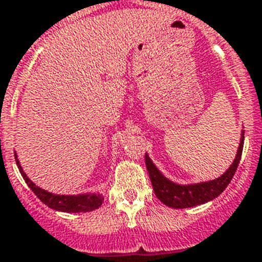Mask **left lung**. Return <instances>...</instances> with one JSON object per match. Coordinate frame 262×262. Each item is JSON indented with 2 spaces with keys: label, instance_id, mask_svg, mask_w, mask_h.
<instances>
[{
  "label": "left lung",
  "instance_id": "left-lung-1",
  "mask_svg": "<svg viewBox=\"0 0 262 262\" xmlns=\"http://www.w3.org/2000/svg\"><path fill=\"white\" fill-rule=\"evenodd\" d=\"M243 145H244V134L240 138L239 150H237L234 163L231 164L230 168L221 178L207 181V183L192 184V185H178V184L167 180L158 171L157 167L152 164L150 158L146 155V168H147L155 194L164 205L173 207V209H185V207L197 206V205H202L207 201H211L227 188L231 179L234 178L237 166H239L240 158H242Z\"/></svg>",
  "mask_w": 262,
  "mask_h": 262
}]
</instances>
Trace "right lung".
Instances as JSON below:
<instances>
[{"mask_svg":"<svg viewBox=\"0 0 262 262\" xmlns=\"http://www.w3.org/2000/svg\"><path fill=\"white\" fill-rule=\"evenodd\" d=\"M16 166L19 168L20 173H22L23 179L26 183L28 184V187L31 188L32 192L41 200V202L47 205V206L55 209V210L67 211V213H86V211H91L98 209L100 205L103 204V197L100 194H81V195H60L49 193L44 189H40L36 187L20 167L19 162L16 159Z\"/></svg>","mask_w":262,"mask_h":262,"instance_id":"right-lung-1","label":"right lung"}]
</instances>
